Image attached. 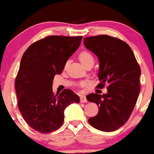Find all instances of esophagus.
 Returning <instances> with one entry per match:
<instances>
[{"mask_svg": "<svg viewBox=\"0 0 154 154\" xmlns=\"http://www.w3.org/2000/svg\"><path fill=\"white\" fill-rule=\"evenodd\" d=\"M80 102L81 103H87L88 100L86 98L85 95H81L80 96Z\"/></svg>", "mask_w": 154, "mask_h": 154, "instance_id": "1", "label": "esophagus"}]
</instances>
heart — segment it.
Masks as SVG:
<instances>
[{
	"mask_svg": "<svg viewBox=\"0 0 154 154\" xmlns=\"http://www.w3.org/2000/svg\"><path fill=\"white\" fill-rule=\"evenodd\" d=\"M79 60H80L81 63H82L83 65H85L86 63L89 62V61H94V59H93V56H92L90 52H88V51H83L80 53L79 55ZM68 62L66 63V66L67 65Z\"/></svg>",
	"mask_w": 154,
	"mask_h": 154,
	"instance_id": "obj_1",
	"label": "heart"
}]
</instances>
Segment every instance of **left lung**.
Returning <instances> with one entry per match:
<instances>
[{
	"label": "left lung",
	"mask_w": 154,
	"mask_h": 154,
	"mask_svg": "<svg viewBox=\"0 0 154 154\" xmlns=\"http://www.w3.org/2000/svg\"><path fill=\"white\" fill-rule=\"evenodd\" d=\"M83 43L98 58L100 82L97 87L109 85L105 94L86 96L98 107V114L88 122L101 131H114L126 123L135 107L140 90V68L132 49L120 39L103 35L85 38Z\"/></svg>",
	"instance_id": "obj_1"
}]
</instances>
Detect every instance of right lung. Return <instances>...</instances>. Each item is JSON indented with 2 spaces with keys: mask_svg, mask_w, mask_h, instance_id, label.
<instances>
[{
  "mask_svg": "<svg viewBox=\"0 0 154 154\" xmlns=\"http://www.w3.org/2000/svg\"><path fill=\"white\" fill-rule=\"evenodd\" d=\"M82 36L52 35L26 49L15 80L18 108L26 122L41 133L54 132L62 125L64 110L79 97L72 90L53 93V80L63 71L67 60L77 51Z\"/></svg>",
  "mask_w": 154,
  "mask_h": 154,
  "instance_id": "obj_1",
  "label": "right lung"
}]
</instances>
